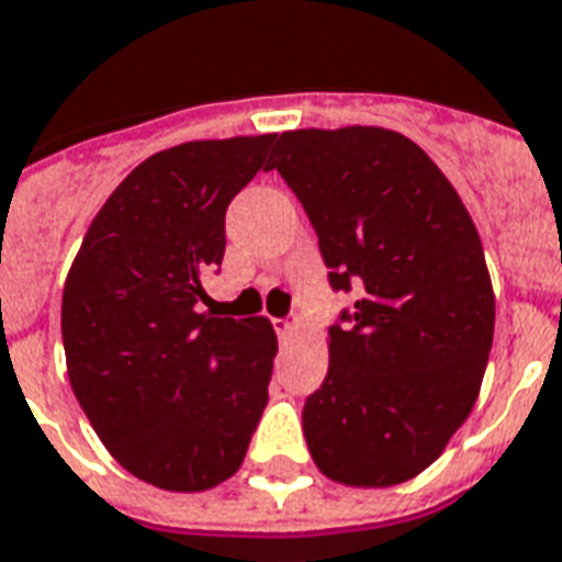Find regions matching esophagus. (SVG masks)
I'll use <instances>...</instances> for the list:
<instances>
[{
  "instance_id": "34e87169",
  "label": "esophagus",
  "mask_w": 562,
  "mask_h": 562,
  "mask_svg": "<svg viewBox=\"0 0 562 562\" xmlns=\"http://www.w3.org/2000/svg\"><path fill=\"white\" fill-rule=\"evenodd\" d=\"M272 325H276L278 339L284 342V339H290V336H293L295 330H299V318H295V316H290V318H276Z\"/></svg>"
}]
</instances>
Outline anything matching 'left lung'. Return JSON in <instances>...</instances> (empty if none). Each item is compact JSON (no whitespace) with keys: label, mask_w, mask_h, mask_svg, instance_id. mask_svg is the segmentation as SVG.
<instances>
[{"label":"left lung","mask_w":562,"mask_h":562,"mask_svg":"<svg viewBox=\"0 0 562 562\" xmlns=\"http://www.w3.org/2000/svg\"><path fill=\"white\" fill-rule=\"evenodd\" d=\"M272 168L302 200L334 290L357 293L304 403L310 456L348 487L408 482L473 412L491 357L496 295L473 217L394 130H286Z\"/></svg>","instance_id":"8db88e82"}]
</instances>
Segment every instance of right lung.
<instances>
[{
  "instance_id": "obj_1",
  "label": "right lung",
  "mask_w": 562,
  "mask_h": 562,
  "mask_svg": "<svg viewBox=\"0 0 562 562\" xmlns=\"http://www.w3.org/2000/svg\"><path fill=\"white\" fill-rule=\"evenodd\" d=\"M267 136L186 142L145 159L98 211L63 284L71 392L127 473L173 493L240 470L278 336L263 316L200 313L232 196L267 170Z\"/></svg>"
}]
</instances>
